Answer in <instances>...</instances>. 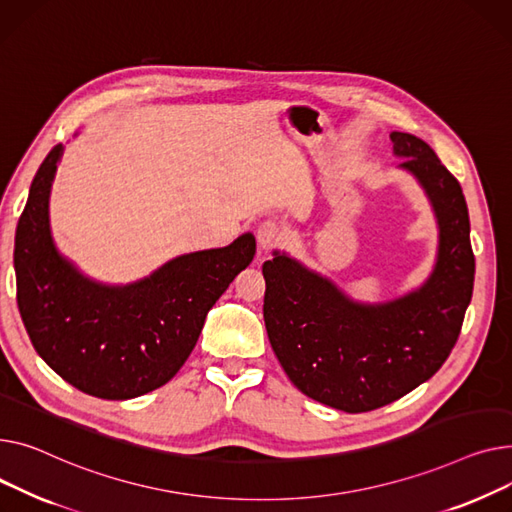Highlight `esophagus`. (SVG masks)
Listing matches in <instances>:
<instances>
[{
    "instance_id": "1",
    "label": "esophagus",
    "mask_w": 512,
    "mask_h": 512,
    "mask_svg": "<svg viewBox=\"0 0 512 512\" xmlns=\"http://www.w3.org/2000/svg\"><path fill=\"white\" fill-rule=\"evenodd\" d=\"M285 239V229L277 221H264L258 225V244L264 250L277 248Z\"/></svg>"
}]
</instances>
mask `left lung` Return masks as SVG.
<instances>
[{"label":"left lung","mask_w":512,"mask_h":512,"mask_svg":"<svg viewBox=\"0 0 512 512\" xmlns=\"http://www.w3.org/2000/svg\"><path fill=\"white\" fill-rule=\"evenodd\" d=\"M390 140L438 221L436 264L422 287L362 304L285 252L262 264L264 324L279 364L304 395L347 413L384 407L430 380L459 339L473 293L461 184L422 138L393 132Z\"/></svg>","instance_id":"8db88e82"}]
</instances>
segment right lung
<instances>
[{"label": "right lung", "instance_id": "obj_1", "mask_svg": "<svg viewBox=\"0 0 512 512\" xmlns=\"http://www.w3.org/2000/svg\"><path fill=\"white\" fill-rule=\"evenodd\" d=\"M64 146L41 163L18 219L16 302L43 362L86 395L126 401L169 382L190 357L204 318L256 254L252 233L177 256L130 285L84 277L57 252L49 192Z\"/></svg>", "mask_w": 512, "mask_h": 512}]
</instances>
